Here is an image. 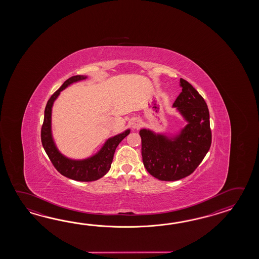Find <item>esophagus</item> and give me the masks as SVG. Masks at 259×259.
Masks as SVG:
<instances>
[{"mask_svg":"<svg viewBox=\"0 0 259 259\" xmlns=\"http://www.w3.org/2000/svg\"><path fill=\"white\" fill-rule=\"evenodd\" d=\"M131 124H132V127L133 128H140V127L142 126V120L140 119V118H138V117H134L133 119H132V122H131Z\"/></svg>","mask_w":259,"mask_h":259,"instance_id":"1","label":"esophagus"}]
</instances>
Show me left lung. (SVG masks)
<instances>
[{
  "label": "left lung",
  "mask_w": 259,
  "mask_h": 259,
  "mask_svg": "<svg viewBox=\"0 0 259 259\" xmlns=\"http://www.w3.org/2000/svg\"><path fill=\"white\" fill-rule=\"evenodd\" d=\"M180 85L182 92L173 107L187 125L173 137L146 128L140 131L143 165L152 176L165 182L191 175L209 151L212 142L205 101L185 79L181 78Z\"/></svg>",
  "instance_id": "obj_1"
}]
</instances>
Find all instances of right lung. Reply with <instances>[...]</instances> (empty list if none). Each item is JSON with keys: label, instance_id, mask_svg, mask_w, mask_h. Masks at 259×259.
Masks as SVG:
<instances>
[{"label": "right lung", "instance_id": "add662e5", "mask_svg": "<svg viewBox=\"0 0 259 259\" xmlns=\"http://www.w3.org/2000/svg\"><path fill=\"white\" fill-rule=\"evenodd\" d=\"M86 78V76L80 75L69 77L63 83L60 88L51 96L44 111V124L40 132L42 146L54 166L63 176L77 182H94L105 176L110 169L111 164L117 145L131 132V130H127L114 137L109 138L97 154L86 159H70L66 157L64 154H61L58 151L52 134L53 105L63 90L68 87L72 83L77 82Z\"/></svg>", "mask_w": 259, "mask_h": 259}]
</instances>
